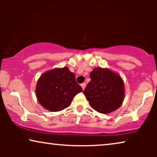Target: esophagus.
<instances>
[{
    "instance_id": "34e87169",
    "label": "esophagus",
    "mask_w": 157,
    "mask_h": 157,
    "mask_svg": "<svg viewBox=\"0 0 157 157\" xmlns=\"http://www.w3.org/2000/svg\"><path fill=\"white\" fill-rule=\"evenodd\" d=\"M81 87H82L83 90H84L85 87H86V83H81Z\"/></svg>"
}]
</instances>
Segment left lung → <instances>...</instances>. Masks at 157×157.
<instances>
[{"mask_svg": "<svg viewBox=\"0 0 157 157\" xmlns=\"http://www.w3.org/2000/svg\"><path fill=\"white\" fill-rule=\"evenodd\" d=\"M90 78L83 94L91 108L99 113H109L121 106L124 87L119 75L107 68H96L90 73Z\"/></svg>", "mask_w": 157, "mask_h": 157, "instance_id": "8db88e82", "label": "left lung"}]
</instances>
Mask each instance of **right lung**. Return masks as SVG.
<instances>
[{"label":"right lung","instance_id":"1","mask_svg":"<svg viewBox=\"0 0 157 157\" xmlns=\"http://www.w3.org/2000/svg\"><path fill=\"white\" fill-rule=\"evenodd\" d=\"M83 91L76 76L67 67L54 68L38 79L36 94L42 106L51 111H59L71 104L77 94Z\"/></svg>","mask_w":157,"mask_h":157}]
</instances>
